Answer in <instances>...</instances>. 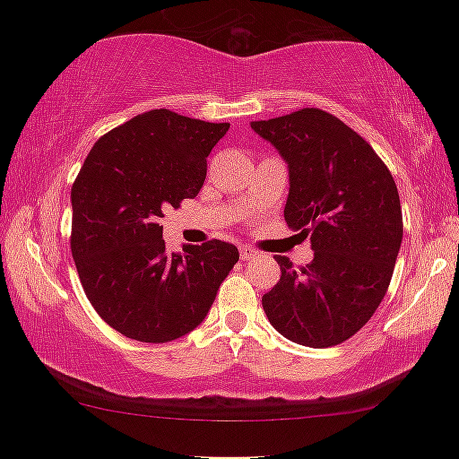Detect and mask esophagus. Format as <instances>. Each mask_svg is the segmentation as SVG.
<instances>
[{"label": "esophagus", "mask_w": 459, "mask_h": 459, "mask_svg": "<svg viewBox=\"0 0 459 459\" xmlns=\"http://www.w3.org/2000/svg\"><path fill=\"white\" fill-rule=\"evenodd\" d=\"M238 255H241L243 262H247V260H254V257H257V251L254 247H247V245H245V247L238 249Z\"/></svg>", "instance_id": "1"}]
</instances>
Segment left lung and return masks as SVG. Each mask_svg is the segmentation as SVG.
Wrapping results in <instances>:
<instances>
[{"mask_svg": "<svg viewBox=\"0 0 459 459\" xmlns=\"http://www.w3.org/2000/svg\"><path fill=\"white\" fill-rule=\"evenodd\" d=\"M289 168L285 221L309 237L314 257L262 297L270 325L306 347L343 343L370 320L402 247V204L391 172L345 122L318 108L251 122Z\"/></svg>", "mask_w": 459, "mask_h": 459, "instance_id": "obj_1", "label": "left lung"}]
</instances>
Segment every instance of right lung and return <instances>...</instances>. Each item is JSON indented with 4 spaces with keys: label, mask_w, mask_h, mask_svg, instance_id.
Segmentation results:
<instances>
[{
    "label": "right lung",
    "mask_w": 459,
    "mask_h": 459,
    "mask_svg": "<svg viewBox=\"0 0 459 459\" xmlns=\"http://www.w3.org/2000/svg\"><path fill=\"white\" fill-rule=\"evenodd\" d=\"M229 126L152 109L103 134L74 180L79 279L95 312L128 339L168 343L197 328L238 260L218 238L168 254L160 227L166 208L202 189Z\"/></svg>",
    "instance_id": "obj_1"
}]
</instances>
